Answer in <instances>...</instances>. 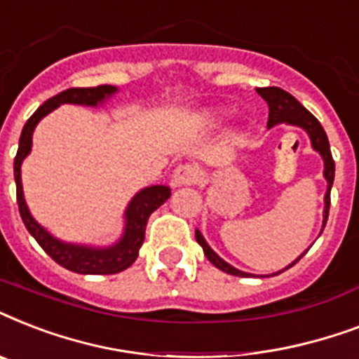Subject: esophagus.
<instances>
[{"instance_id":"obj_1","label":"esophagus","mask_w":359,"mask_h":359,"mask_svg":"<svg viewBox=\"0 0 359 359\" xmlns=\"http://www.w3.org/2000/svg\"><path fill=\"white\" fill-rule=\"evenodd\" d=\"M199 179H201V171H199V168L191 165V163H180V165H177V169L173 171L171 184L173 186L196 184Z\"/></svg>"}]
</instances>
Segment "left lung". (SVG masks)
I'll use <instances>...</instances> for the list:
<instances>
[{"mask_svg":"<svg viewBox=\"0 0 359 359\" xmlns=\"http://www.w3.org/2000/svg\"><path fill=\"white\" fill-rule=\"evenodd\" d=\"M257 93L261 95L268 104V109H270V114H268V128H272L273 124L279 123H289V124H296V126H300L309 134L311 137V145L313 149L317 152H320V156L324 158V177L328 180V191H326V196H324V225L328 222V212H330V190H332V184H334V177H335V162L334 158H332V151H330V143H328V135L324 132L323 124L318 123V119L313 114H309L304 106H302L298 100H296L290 93L283 91V89H279V87H257ZM196 240L199 242V245L205 251V255L210 262H212L214 266L219 268L222 272L231 273V276H238V278H245V276H251V273H245L242 270H236L235 266H231L224 259H219L212 250H210V245L205 242L203 235L199 231H196ZM306 255V253H304ZM302 257H298L292 264H289L287 268L294 266L296 262L300 261ZM285 268V270H287ZM283 272V270H281ZM278 272V273H281Z\"/></svg>","mask_w":359,"mask_h":359,"instance_id":"1","label":"left lung"}]
</instances>
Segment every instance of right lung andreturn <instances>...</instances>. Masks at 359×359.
<instances>
[{
	"label": "right lung",
	"instance_id": "1",
	"mask_svg": "<svg viewBox=\"0 0 359 359\" xmlns=\"http://www.w3.org/2000/svg\"><path fill=\"white\" fill-rule=\"evenodd\" d=\"M117 91L111 86L98 87H70L67 91L59 93L55 97L48 98L35 114L31 115L27 123L24 124L22 135H20L18 152L14 156V180H16V201H18V210L24 222L25 229L29 231L31 236L39 242L42 250L52 257L53 261L61 264L63 268L76 273H91V276H108V273L123 272L137 259L140 248L145 240V227L151 216L158 207H162L171 196V190L168 186H149L141 190L137 196L130 201L126 208V227H124L123 238L111 248L106 250H93V248H83V245L65 244L61 240L53 238L46 229H42L36 224L33 216L27 210L25 205L24 191H22V177H20V165L24 158L31 151V137L36 123L48 115L52 109H55L61 104H83V106H97L104 98L114 95Z\"/></svg>",
	"mask_w": 359,
	"mask_h": 359
}]
</instances>
